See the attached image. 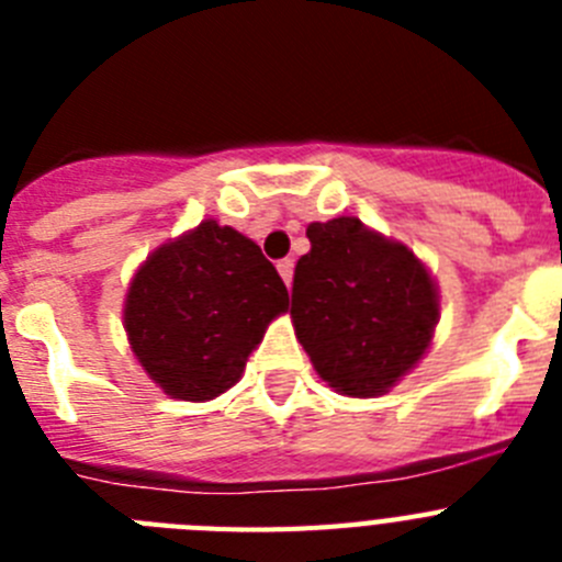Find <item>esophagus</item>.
<instances>
[{
  "label": "esophagus",
  "mask_w": 562,
  "mask_h": 562,
  "mask_svg": "<svg viewBox=\"0 0 562 562\" xmlns=\"http://www.w3.org/2000/svg\"><path fill=\"white\" fill-rule=\"evenodd\" d=\"M278 272H281V278H284V284L292 286V272H295V261H292V258L278 261Z\"/></svg>",
  "instance_id": "34e87169"
}]
</instances>
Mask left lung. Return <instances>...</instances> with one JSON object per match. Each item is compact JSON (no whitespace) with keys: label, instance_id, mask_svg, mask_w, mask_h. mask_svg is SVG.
Returning <instances> with one entry per match:
<instances>
[{"label":"left lung","instance_id":"1","mask_svg":"<svg viewBox=\"0 0 562 562\" xmlns=\"http://www.w3.org/2000/svg\"><path fill=\"white\" fill-rule=\"evenodd\" d=\"M297 258L292 326L321 380L369 400L394 389L434 342L439 286L416 252L357 216L312 222Z\"/></svg>","mask_w":562,"mask_h":562}]
</instances>
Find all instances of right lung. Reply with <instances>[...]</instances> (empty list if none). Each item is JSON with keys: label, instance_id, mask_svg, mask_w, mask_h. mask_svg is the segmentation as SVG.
Returning <instances> with one entry per match:
<instances>
[{"label": "right lung", "instance_id": "1", "mask_svg": "<svg viewBox=\"0 0 562 562\" xmlns=\"http://www.w3.org/2000/svg\"><path fill=\"white\" fill-rule=\"evenodd\" d=\"M286 310L284 281L261 247L205 220L137 267L123 329L143 371L171 400L207 402L241 380L247 357Z\"/></svg>", "mask_w": 562, "mask_h": 562}]
</instances>
